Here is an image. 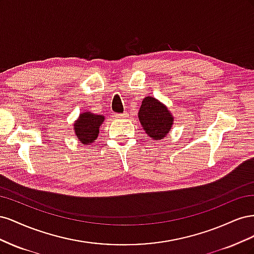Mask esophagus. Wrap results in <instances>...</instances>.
I'll list each match as a JSON object with an SVG mask.
<instances>
[{
	"instance_id": "1",
	"label": "esophagus",
	"mask_w": 254,
	"mask_h": 254,
	"mask_svg": "<svg viewBox=\"0 0 254 254\" xmlns=\"http://www.w3.org/2000/svg\"><path fill=\"white\" fill-rule=\"evenodd\" d=\"M114 118L117 119H126L128 118V112H124V113H115Z\"/></svg>"
}]
</instances>
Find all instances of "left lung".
I'll use <instances>...</instances> for the list:
<instances>
[{"instance_id":"1","label":"left lung","mask_w":254,"mask_h":254,"mask_svg":"<svg viewBox=\"0 0 254 254\" xmlns=\"http://www.w3.org/2000/svg\"><path fill=\"white\" fill-rule=\"evenodd\" d=\"M146 134L152 140H162L171 131L174 118L166 106L158 99L147 96L143 99L137 113Z\"/></svg>"}]
</instances>
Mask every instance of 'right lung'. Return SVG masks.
<instances>
[{"label": "right lung", "instance_id": "1", "mask_svg": "<svg viewBox=\"0 0 254 254\" xmlns=\"http://www.w3.org/2000/svg\"><path fill=\"white\" fill-rule=\"evenodd\" d=\"M105 121L104 115H96L91 112H84L74 123V131L82 144L95 142L99 133V127Z\"/></svg>", "mask_w": 254, "mask_h": 254}]
</instances>
